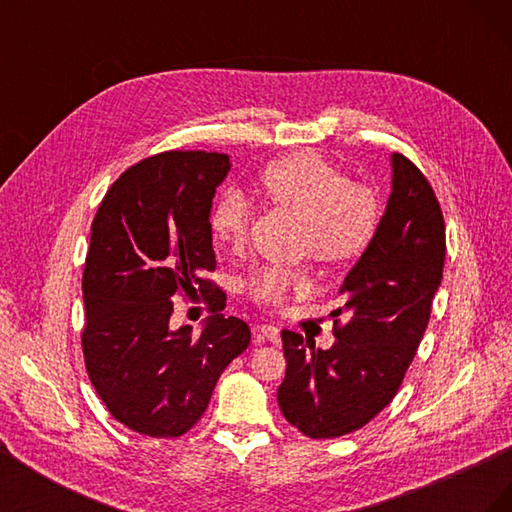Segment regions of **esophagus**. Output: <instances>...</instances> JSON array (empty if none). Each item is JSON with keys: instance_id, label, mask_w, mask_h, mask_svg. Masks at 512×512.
Listing matches in <instances>:
<instances>
[{"instance_id": "34e87169", "label": "esophagus", "mask_w": 512, "mask_h": 512, "mask_svg": "<svg viewBox=\"0 0 512 512\" xmlns=\"http://www.w3.org/2000/svg\"><path fill=\"white\" fill-rule=\"evenodd\" d=\"M256 333H258V337H262V339H267V342H271V344H280L282 342V335H280V329L275 327V324H271V322H265V324H258L256 327Z\"/></svg>"}]
</instances>
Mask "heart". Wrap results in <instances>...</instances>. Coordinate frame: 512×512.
I'll list each match as a JSON object with an SVG mask.
<instances>
[{"mask_svg": "<svg viewBox=\"0 0 512 512\" xmlns=\"http://www.w3.org/2000/svg\"><path fill=\"white\" fill-rule=\"evenodd\" d=\"M260 188L273 205L301 215L299 250L329 265L361 256L376 235V194L318 153L301 151L273 162L260 175ZM254 209L250 196L237 185H228L209 215L213 237L232 252L241 250L250 237ZM307 286V269L286 265H262L243 282L247 297L265 307H282L292 292Z\"/></svg>", "mask_w": 512, "mask_h": 512, "instance_id": "heart-1", "label": "heart"}]
</instances>
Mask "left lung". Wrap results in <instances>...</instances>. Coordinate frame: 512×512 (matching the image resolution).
I'll return each mask as SVG.
<instances>
[{"instance_id": "left-lung-1", "label": "left lung", "mask_w": 512, "mask_h": 512, "mask_svg": "<svg viewBox=\"0 0 512 512\" xmlns=\"http://www.w3.org/2000/svg\"><path fill=\"white\" fill-rule=\"evenodd\" d=\"M444 256L438 196L418 166L395 153L389 205L333 312L337 342L320 350L301 333L282 331L286 378L277 404L290 425L312 440L339 438L391 404L429 324Z\"/></svg>"}]
</instances>
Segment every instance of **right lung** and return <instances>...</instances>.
<instances>
[{
    "label": "right lung",
    "instance_id": "right-lung-1",
    "mask_svg": "<svg viewBox=\"0 0 512 512\" xmlns=\"http://www.w3.org/2000/svg\"><path fill=\"white\" fill-rule=\"evenodd\" d=\"M218 151H162L123 170L91 222L83 269L85 367L119 423L151 438H179L209 406L215 382L250 346V327L224 318L211 280L209 211L228 173ZM204 297L200 336L173 330L172 299Z\"/></svg>",
    "mask_w": 512,
    "mask_h": 512
}]
</instances>
